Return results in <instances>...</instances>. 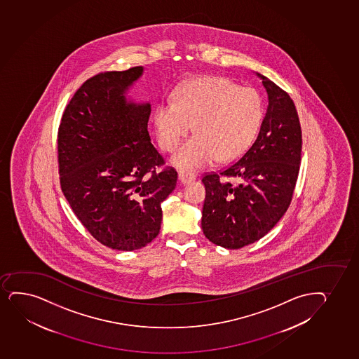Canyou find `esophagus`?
I'll list each match as a JSON object with an SVG mask.
<instances>
[{"label": "esophagus", "mask_w": 359, "mask_h": 359, "mask_svg": "<svg viewBox=\"0 0 359 359\" xmlns=\"http://www.w3.org/2000/svg\"><path fill=\"white\" fill-rule=\"evenodd\" d=\"M194 175H190L189 172H186V171H180L178 172V181L181 182L182 184H187V183L194 181Z\"/></svg>", "instance_id": "obj_1"}]
</instances>
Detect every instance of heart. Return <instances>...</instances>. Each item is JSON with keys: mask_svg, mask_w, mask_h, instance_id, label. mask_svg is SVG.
Segmentation results:
<instances>
[{"mask_svg": "<svg viewBox=\"0 0 359 359\" xmlns=\"http://www.w3.org/2000/svg\"><path fill=\"white\" fill-rule=\"evenodd\" d=\"M264 118V104L252 88H239L229 79H195L176 92L175 103H161L153 114L158 142L166 152L177 149L194 126L196 135L171 159L194 172L218 158L236 161L250 147Z\"/></svg>", "mask_w": 359, "mask_h": 359, "instance_id": "heart-1", "label": "heart"}]
</instances>
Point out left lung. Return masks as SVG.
<instances>
[{
	"instance_id": "1",
	"label": "left lung",
	"mask_w": 359,
	"mask_h": 359,
	"mask_svg": "<svg viewBox=\"0 0 359 359\" xmlns=\"http://www.w3.org/2000/svg\"><path fill=\"white\" fill-rule=\"evenodd\" d=\"M268 107L259 135L235 164L202 178L201 227L212 243L239 249L262 238L289 208L299 172L302 130L290 95L260 73ZM220 175L238 177V185Z\"/></svg>"
}]
</instances>
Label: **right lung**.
I'll use <instances>...</instances> for the list:
<instances>
[{"label": "right lung", "mask_w": 359, "mask_h": 359, "mask_svg": "<svg viewBox=\"0 0 359 359\" xmlns=\"http://www.w3.org/2000/svg\"><path fill=\"white\" fill-rule=\"evenodd\" d=\"M142 67L107 72L75 92L58 128L63 194L87 231L107 247L132 252L161 230V203L177 172L156 171L164 159L147 132L151 104L127 97Z\"/></svg>", "instance_id": "1"}]
</instances>
